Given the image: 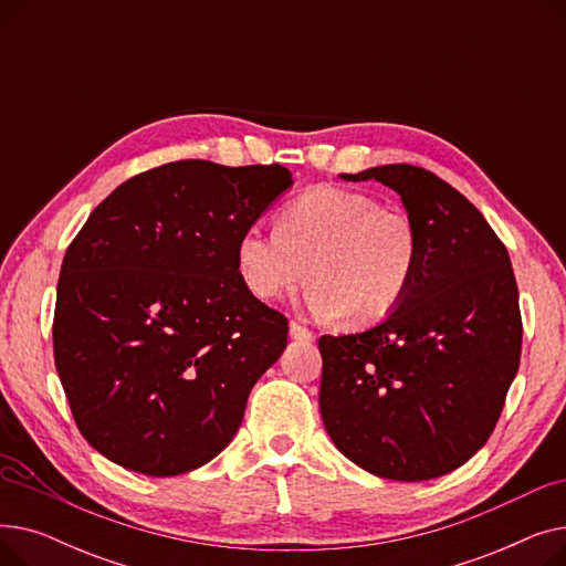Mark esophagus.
Masks as SVG:
<instances>
[{
    "instance_id": "obj_1",
    "label": "esophagus",
    "mask_w": 566,
    "mask_h": 566,
    "mask_svg": "<svg viewBox=\"0 0 566 566\" xmlns=\"http://www.w3.org/2000/svg\"><path fill=\"white\" fill-rule=\"evenodd\" d=\"M289 333H291V337H293V339H301V342H310V339H314V333L307 328V325H303V323H298V321H291V328H289Z\"/></svg>"
}]
</instances>
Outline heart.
Masks as SVG:
<instances>
[{
	"mask_svg": "<svg viewBox=\"0 0 566 566\" xmlns=\"http://www.w3.org/2000/svg\"><path fill=\"white\" fill-rule=\"evenodd\" d=\"M420 254V227L406 208L363 190L314 186L280 208L277 227L243 229L235 268L259 301H280L310 280L314 314L371 325L401 305Z\"/></svg>",
	"mask_w": 566,
	"mask_h": 566,
	"instance_id": "1",
	"label": "heart"
}]
</instances>
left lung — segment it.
<instances>
[{"label": "left lung", "mask_w": 566, "mask_h": 566, "mask_svg": "<svg viewBox=\"0 0 566 566\" xmlns=\"http://www.w3.org/2000/svg\"><path fill=\"white\" fill-rule=\"evenodd\" d=\"M422 254L401 305L371 331L318 339L323 424L371 474L424 482L484 448L518 371L523 321L510 254L484 216L436 174L382 165Z\"/></svg>", "instance_id": "left-lung-1"}]
</instances>
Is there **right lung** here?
I'll use <instances>...</instances> for the list:
<instances>
[{"label": "right lung", "instance_id": "obj_1", "mask_svg": "<svg viewBox=\"0 0 566 566\" xmlns=\"http://www.w3.org/2000/svg\"><path fill=\"white\" fill-rule=\"evenodd\" d=\"M293 184L277 163L178 160L103 199L66 250L54 365L84 440L151 478L218 457L289 321L245 289L235 243Z\"/></svg>", "mask_w": 566, "mask_h": 566}]
</instances>
